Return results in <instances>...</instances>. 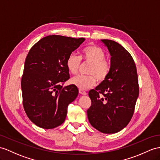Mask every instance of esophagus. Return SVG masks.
<instances>
[{"mask_svg": "<svg viewBox=\"0 0 160 160\" xmlns=\"http://www.w3.org/2000/svg\"><path fill=\"white\" fill-rule=\"evenodd\" d=\"M79 93H80V94H82V95H86V94H87V92H85V91H84V90H83V89H79Z\"/></svg>", "mask_w": 160, "mask_h": 160, "instance_id": "1", "label": "esophagus"}]
</instances>
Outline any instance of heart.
Listing matches in <instances>:
<instances>
[{"mask_svg": "<svg viewBox=\"0 0 160 160\" xmlns=\"http://www.w3.org/2000/svg\"><path fill=\"white\" fill-rule=\"evenodd\" d=\"M106 54L100 47L92 45L85 47L81 50V58L84 62L91 64L88 73L90 75H78L71 79L72 84L81 89H88L92 88L96 83V77L100 81H103L110 71L108 62L105 60ZM68 71L72 75H76L79 71L81 58L75 54L69 55L66 62Z\"/></svg>", "mask_w": 160, "mask_h": 160, "instance_id": "b5f03b06", "label": "heart"}]
</instances>
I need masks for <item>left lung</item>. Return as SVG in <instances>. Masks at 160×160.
Instances as JSON below:
<instances>
[{"label":"left lung","mask_w":160,"mask_h":160,"mask_svg":"<svg viewBox=\"0 0 160 160\" xmlns=\"http://www.w3.org/2000/svg\"><path fill=\"white\" fill-rule=\"evenodd\" d=\"M101 42L110 53V71L100 85L89 92L92 104L87 114L96 130L114 134L123 129L134 114L139 93L138 76L133 58L123 47L112 40Z\"/></svg>","instance_id":"obj_1"}]
</instances>
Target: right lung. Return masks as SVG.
<instances>
[{"label":"right lung","instance_id":"add662e5","mask_svg":"<svg viewBox=\"0 0 160 160\" xmlns=\"http://www.w3.org/2000/svg\"><path fill=\"white\" fill-rule=\"evenodd\" d=\"M85 40L49 35L29 51L21 87L25 112L36 126L52 129L65 121L68 106L79 93L75 85L62 87L70 78L66 62Z\"/></svg>","mask_w":160,"mask_h":160}]
</instances>
